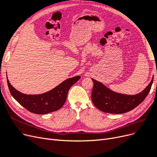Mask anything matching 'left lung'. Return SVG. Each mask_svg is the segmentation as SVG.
Wrapping results in <instances>:
<instances>
[{"label": "left lung", "mask_w": 157, "mask_h": 157, "mask_svg": "<svg viewBox=\"0 0 157 157\" xmlns=\"http://www.w3.org/2000/svg\"><path fill=\"white\" fill-rule=\"evenodd\" d=\"M94 83L91 94L93 103L102 112L120 114L130 112L143 102L149 94L153 78L141 93L135 95L120 94L113 91L101 82L91 78Z\"/></svg>", "instance_id": "left-lung-1"}]
</instances>
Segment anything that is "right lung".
<instances>
[{
  "mask_svg": "<svg viewBox=\"0 0 157 157\" xmlns=\"http://www.w3.org/2000/svg\"><path fill=\"white\" fill-rule=\"evenodd\" d=\"M80 76L66 79L56 87L43 94H25L18 91L9 82L8 89L17 102L29 112L36 114H46L57 111L63 107L67 100L70 88L80 79Z\"/></svg>",
  "mask_w": 157,
  "mask_h": 157,
  "instance_id": "1",
  "label": "right lung"
}]
</instances>
